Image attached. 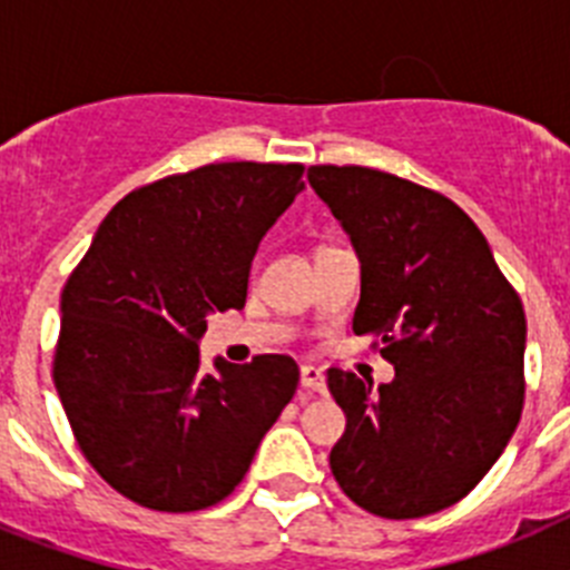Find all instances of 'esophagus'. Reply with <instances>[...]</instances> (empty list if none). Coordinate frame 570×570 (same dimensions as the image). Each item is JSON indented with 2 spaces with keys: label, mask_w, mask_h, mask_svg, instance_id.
<instances>
[{
  "label": "esophagus",
  "mask_w": 570,
  "mask_h": 570,
  "mask_svg": "<svg viewBox=\"0 0 570 570\" xmlns=\"http://www.w3.org/2000/svg\"><path fill=\"white\" fill-rule=\"evenodd\" d=\"M299 382H302V387L316 391V394H322V391H325V374H322L320 367H314V365H302Z\"/></svg>",
  "instance_id": "1"
}]
</instances>
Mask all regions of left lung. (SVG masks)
I'll use <instances>...</instances> for the list:
<instances>
[{"label":"left lung","instance_id":"1","mask_svg":"<svg viewBox=\"0 0 570 570\" xmlns=\"http://www.w3.org/2000/svg\"><path fill=\"white\" fill-rule=\"evenodd\" d=\"M308 183L360 256L354 334L380 336L396 371L376 391L328 371L347 420L331 471L376 517H428L473 491L517 431L525 311L448 196L360 165H314Z\"/></svg>","mask_w":570,"mask_h":570}]
</instances>
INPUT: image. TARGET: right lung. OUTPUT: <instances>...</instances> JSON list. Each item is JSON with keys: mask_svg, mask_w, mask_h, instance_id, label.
Masks as SVG:
<instances>
[{"mask_svg": "<svg viewBox=\"0 0 570 570\" xmlns=\"http://www.w3.org/2000/svg\"><path fill=\"white\" fill-rule=\"evenodd\" d=\"M302 165L219 163L114 205L59 302L53 382L85 460L154 511L223 502L299 382L291 356L199 367L214 311H239Z\"/></svg>", "mask_w": 570, "mask_h": 570, "instance_id": "1", "label": "right lung"}]
</instances>
